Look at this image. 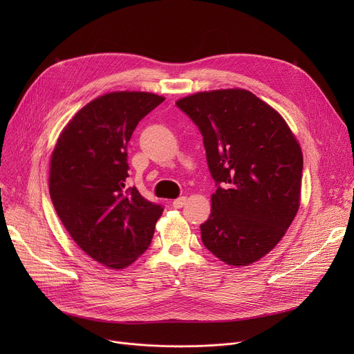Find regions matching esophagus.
Returning <instances> with one entry per match:
<instances>
[{
  "instance_id": "34e87169",
  "label": "esophagus",
  "mask_w": 354,
  "mask_h": 354,
  "mask_svg": "<svg viewBox=\"0 0 354 354\" xmlns=\"http://www.w3.org/2000/svg\"><path fill=\"white\" fill-rule=\"evenodd\" d=\"M185 202H187V196H180V198H178V199H175V201L172 202V207L176 208V209H179V208H182V207L185 205Z\"/></svg>"
}]
</instances>
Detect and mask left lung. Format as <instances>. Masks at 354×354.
<instances>
[{
    "label": "left lung",
    "instance_id": "obj_1",
    "mask_svg": "<svg viewBox=\"0 0 354 354\" xmlns=\"http://www.w3.org/2000/svg\"><path fill=\"white\" fill-rule=\"evenodd\" d=\"M176 106L198 126L216 185L202 243L228 266H250L299 211L301 147L278 111L244 88L201 91Z\"/></svg>",
    "mask_w": 354,
    "mask_h": 354
}]
</instances>
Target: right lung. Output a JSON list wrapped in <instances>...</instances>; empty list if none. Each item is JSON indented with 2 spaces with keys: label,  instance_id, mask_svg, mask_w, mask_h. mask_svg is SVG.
Here are the masks:
<instances>
[{
  "label": "right lung",
  "instance_id": "1",
  "mask_svg": "<svg viewBox=\"0 0 354 354\" xmlns=\"http://www.w3.org/2000/svg\"><path fill=\"white\" fill-rule=\"evenodd\" d=\"M165 99L145 91L107 93L80 109L55 143L50 196L70 236L88 257L120 270L152 243L163 207L126 187L127 143Z\"/></svg>",
  "mask_w": 354,
  "mask_h": 354
}]
</instances>
